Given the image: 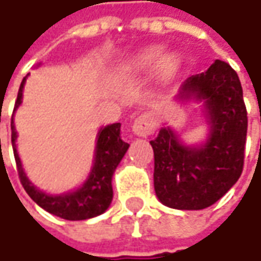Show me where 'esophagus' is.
<instances>
[{
	"instance_id": "34e87169",
	"label": "esophagus",
	"mask_w": 261,
	"mask_h": 261,
	"mask_svg": "<svg viewBox=\"0 0 261 261\" xmlns=\"http://www.w3.org/2000/svg\"><path fill=\"white\" fill-rule=\"evenodd\" d=\"M156 127H158V124H156L154 115L150 113H144L134 120L133 133L139 137H147L156 131Z\"/></svg>"
}]
</instances>
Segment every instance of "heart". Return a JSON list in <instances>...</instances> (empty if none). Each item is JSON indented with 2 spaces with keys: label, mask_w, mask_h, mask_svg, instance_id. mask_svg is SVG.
<instances>
[{
  "label": "heart",
  "mask_w": 261,
  "mask_h": 261,
  "mask_svg": "<svg viewBox=\"0 0 261 261\" xmlns=\"http://www.w3.org/2000/svg\"><path fill=\"white\" fill-rule=\"evenodd\" d=\"M160 60V49H148L146 51H143L141 55L137 56V59L134 60V69L137 72H150L156 68ZM177 69V60L175 58H165L160 63V72L165 76H172Z\"/></svg>",
  "instance_id": "1"
}]
</instances>
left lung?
Segmentation results:
<instances>
[{
	"instance_id": "left-lung-1",
	"label": "left lung",
	"mask_w": 261,
	"mask_h": 261,
	"mask_svg": "<svg viewBox=\"0 0 261 261\" xmlns=\"http://www.w3.org/2000/svg\"><path fill=\"white\" fill-rule=\"evenodd\" d=\"M180 99L203 101L211 125L206 141L188 147L170 128L150 141L154 151V191L175 210L208 208L232 188L244 166L247 110L237 72L215 60L206 72L188 77Z\"/></svg>"
}]
</instances>
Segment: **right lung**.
<instances>
[{"label": "right lung", "instance_id": "add662e5", "mask_svg": "<svg viewBox=\"0 0 261 261\" xmlns=\"http://www.w3.org/2000/svg\"><path fill=\"white\" fill-rule=\"evenodd\" d=\"M25 79L27 76L24 77L18 89L14 111L18 108V105L23 99V88ZM120 128H121V124L115 122L99 130L96 147H95L94 167L85 184L79 189H76L75 192L63 193V195H47L32 185L29 177L24 173L23 165L20 162L17 147H15L17 131L14 127V120L11 118V143H13L14 158L17 163L20 182L25 189V192L29 193V196L44 211L60 217L63 220H88V218H94L96 215H101L102 212L108 210L110 203L113 201V185H111L113 175L130 146L128 143L121 140Z\"/></svg>", "mask_w": 261, "mask_h": 261}]
</instances>
